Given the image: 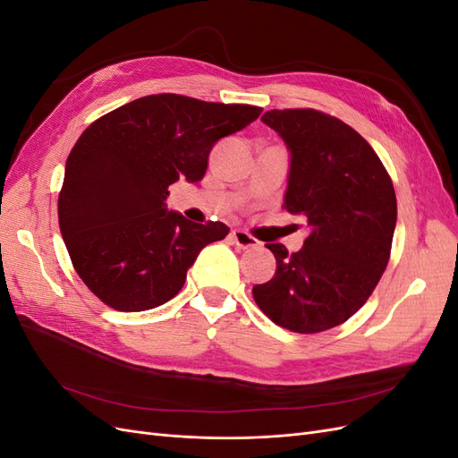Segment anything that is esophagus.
<instances>
[{"mask_svg":"<svg viewBox=\"0 0 458 458\" xmlns=\"http://www.w3.org/2000/svg\"><path fill=\"white\" fill-rule=\"evenodd\" d=\"M231 241L234 242V246L241 248V250H248V248H256L258 246V241L252 237V234H248V233H244L241 229L231 233Z\"/></svg>","mask_w":458,"mask_h":458,"instance_id":"34e87169","label":"esophagus"}]
</instances>
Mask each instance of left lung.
Returning <instances> with one entry per match:
<instances>
[{"mask_svg": "<svg viewBox=\"0 0 458 458\" xmlns=\"http://www.w3.org/2000/svg\"><path fill=\"white\" fill-rule=\"evenodd\" d=\"M290 150L284 208L306 216L301 250L266 244L273 279L252 288L275 325L300 335L338 327L363 308L392 252L397 200L377 152L348 123L315 108L261 116Z\"/></svg>", "mask_w": 458, "mask_h": 458, "instance_id": "left-lung-1", "label": "left lung"}]
</instances>
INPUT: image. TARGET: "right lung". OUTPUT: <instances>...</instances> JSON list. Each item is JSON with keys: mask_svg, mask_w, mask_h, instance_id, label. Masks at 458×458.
<instances>
[{"mask_svg": "<svg viewBox=\"0 0 458 458\" xmlns=\"http://www.w3.org/2000/svg\"><path fill=\"white\" fill-rule=\"evenodd\" d=\"M259 106L147 95L95 120L66 158L59 227L80 279L108 308L145 311L183 288L219 221L192 224L164 200L179 177H204L217 140L246 128Z\"/></svg>", "mask_w": 458, "mask_h": 458, "instance_id": "1", "label": "right lung"}]
</instances>
